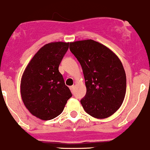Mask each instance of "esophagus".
Instances as JSON below:
<instances>
[{
    "label": "esophagus",
    "mask_w": 150,
    "mask_h": 150,
    "mask_svg": "<svg viewBox=\"0 0 150 150\" xmlns=\"http://www.w3.org/2000/svg\"><path fill=\"white\" fill-rule=\"evenodd\" d=\"M74 87H75L74 85L71 86L70 87V90H71V91L72 93H74Z\"/></svg>",
    "instance_id": "obj_1"
}]
</instances>
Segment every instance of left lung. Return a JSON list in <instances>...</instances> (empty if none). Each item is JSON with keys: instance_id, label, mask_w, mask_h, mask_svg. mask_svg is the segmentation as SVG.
Wrapping results in <instances>:
<instances>
[{"instance_id": "1", "label": "left lung", "mask_w": 150, "mask_h": 150, "mask_svg": "<svg viewBox=\"0 0 150 150\" xmlns=\"http://www.w3.org/2000/svg\"><path fill=\"white\" fill-rule=\"evenodd\" d=\"M70 51L82 69L87 93L83 109L98 119L109 117L119 109L125 98L126 75L117 56L93 40L70 43Z\"/></svg>"}]
</instances>
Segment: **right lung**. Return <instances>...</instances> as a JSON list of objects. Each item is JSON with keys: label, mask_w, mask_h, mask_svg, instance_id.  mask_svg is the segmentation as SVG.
<instances>
[{"label": "right lung", "mask_w": 150, "mask_h": 150, "mask_svg": "<svg viewBox=\"0 0 150 150\" xmlns=\"http://www.w3.org/2000/svg\"><path fill=\"white\" fill-rule=\"evenodd\" d=\"M69 43L45 44L27 66L20 84V93L25 107L33 116L50 120L60 115L72 96L59 72L62 59Z\"/></svg>", "instance_id": "obj_1"}]
</instances>
